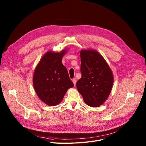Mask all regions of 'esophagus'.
Segmentation results:
<instances>
[{
    "instance_id": "obj_1",
    "label": "esophagus",
    "mask_w": 146,
    "mask_h": 146,
    "mask_svg": "<svg viewBox=\"0 0 146 146\" xmlns=\"http://www.w3.org/2000/svg\"><path fill=\"white\" fill-rule=\"evenodd\" d=\"M72 82H73V84H74V85H76V80H75V78H74V79L72 80Z\"/></svg>"
}]
</instances>
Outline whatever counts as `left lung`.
Listing matches in <instances>:
<instances>
[{"mask_svg":"<svg viewBox=\"0 0 146 146\" xmlns=\"http://www.w3.org/2000/svg\"><path fill=\"white\" fill-rule=\"evenodd\" d=\"M81 78L76 88L87 105L97 107L108 98L113 88V74L104 58L94 49L80 52Z\"/></svg>","mask_w":146,"mask_h":146,"instance_id":"obj_1","label":"left lung"}]
</instances>
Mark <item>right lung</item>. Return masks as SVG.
Listing matches in <instances>:
<instances>
[{
  "label": "right lung",
  "instance_id": "right-lung-1",
  "mask_svg": "<svg viewBox=\"0 0 146 146\" xmlns=\"http://www.w3.org/2000/svg\"><path fill=\"white\" fill-rule=\"evenodd\" d=\"M66 51H48L42 57L34 71V89L39 99L48 106L58 105L67 90L74 87L66 68L62 63Z\"/></svg>",
  "mask_w": 146,
  "mask_h": 146
}]
</instances>
